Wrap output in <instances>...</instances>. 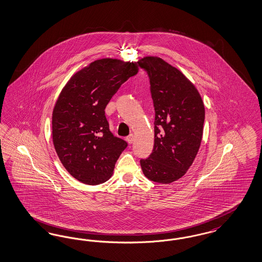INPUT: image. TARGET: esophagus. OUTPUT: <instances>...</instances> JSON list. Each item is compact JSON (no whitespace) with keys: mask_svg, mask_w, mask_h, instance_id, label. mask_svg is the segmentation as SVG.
<instances>
[{"mask_svg":"<svg viewBox=\"0 0 262 262\" xmlns=\"http://www.w3.org/2000/svg\"><path fill=\"white\" fill-rule=\"evenodd\" d=\"M126 140L127 141V143L132 144V143L134 142V140H135V136L132 134V135H129V136H126Z\"/></svg>","mask_w":262,"mask_h":262,"instance_id":"esophagus-1","label":"esophagus"}]
</instances>
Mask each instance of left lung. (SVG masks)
Here are the masks:
<instances>
[{
	"label": "left lung",
	"instance_id": "left-lung-1",
	"mask_svg": "<svg viewBox=\"0 0 262 262\" xmlns=\"http://www.w3.org/2000/svg\"><path fill=\"white\" fill-rule=\"evenodd\" d=\"M138 63L149 75L155 109L153 152L140 166L149 180L169 184L187 172L198 154L205 106L197 88L178 68L158 56Z\"/></svg>",
	"mask_w": 262,
	"mask_h": 262
}]
</instances>
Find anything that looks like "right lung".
I'll return each mask as SVG.
<instances>
[{
	"label": "right lung",
	"mask_w": 262,
	"mask_h": 262,
	"mask_svg": "<svg viewBox=\"0 0 262 262\" xmlns=\"http://www.w3.org/2000/svg\"><path fill=\"white\" fill-rule=\"evenodd\" d=\"M137 62L101 58L77 71L63 86L53 110V142L66 170L80 182L97 185L113 174L127 146L109 130L105 107Z\"/></svg>",
	"instance_id": "add662e5"
}]
</instances>
